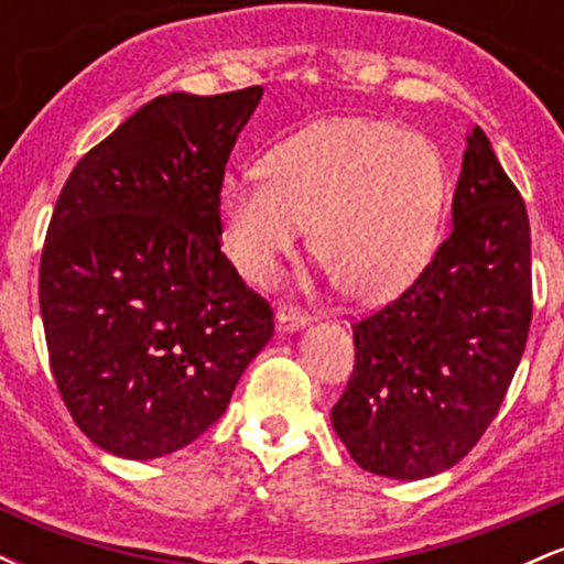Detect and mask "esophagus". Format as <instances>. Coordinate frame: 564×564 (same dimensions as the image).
Wrapping results in <instances>:
<instances>
[{"mask_svg":"<svg viewBox=\"0 0 564 564\" xmlns=\"http://www.w3.org/2000/svg\"><path fill=\"white\" fill-rule=\"evenodd\" d=\"M275 321H278V328H283V332H300L310 323L307 313L300 307H294V304H281L275 313Z\"/></svg>","mask_w":564,"mask_h":564,"instance_id":"obj_1","label":"esophagus"}]
</instances>
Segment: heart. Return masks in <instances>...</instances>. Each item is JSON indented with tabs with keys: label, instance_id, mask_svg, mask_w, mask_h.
<instances>
[{
	"label": "heart",
	"instance_id": "heart-1",
	"mask_svg": "<svg viewBox=\"0 0 564 564\" xmlns=\"http://www.w3.org/2000/svg\"><path fill=\"white\" fill-rule=\"evenodd\" d=\"M260 174H228L223 246L254 283L273 281L310 228L313 251L360 302L398 294L430 257L443 209L437 148L371 119H328L270 148Z\"/></svg>",
	"mask_w": 564,
	"mask_h": 564
}]
</instances>
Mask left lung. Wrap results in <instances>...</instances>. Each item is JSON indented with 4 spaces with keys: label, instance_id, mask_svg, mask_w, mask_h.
Listing matches in <instances>:
<instances>
[{
    "label": "left lung",
    "instance_id": "1",
    "mask_svg": "<svg viewBox=\"0 0 564 564\" xmlns=\"http://www.w3.org/2000/svg\"><path fill=\"white\" fill-rule=\"evenodd\" d=\"M530 318L525 200L475 127L451 236L398 300L352 326L355 368L332 411L349 456L392 480L462 462L507 398Z\"/></svg>",
    "mask_w": 564,
    "mask_h": 564
}]
</instances>
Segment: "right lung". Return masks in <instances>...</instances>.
Here are the masks:
<instances>
[{"label": "right lung", "mask_w": 564, "mask_h": 564, "mask_svg": "<svg viewBox=\"0 0 564 564\" xmlns=\"http://www.w3.org/2000/svg\"><path fill=\"white\" fill-rule=\"evenodd\" d=\"M262 87L172 93L84 153L57 196L39 307L79 430L121 458L204 435L273 336V310L219 251L217 191Z\"/></svg>", "instance_id": "1"}]
</instances>
